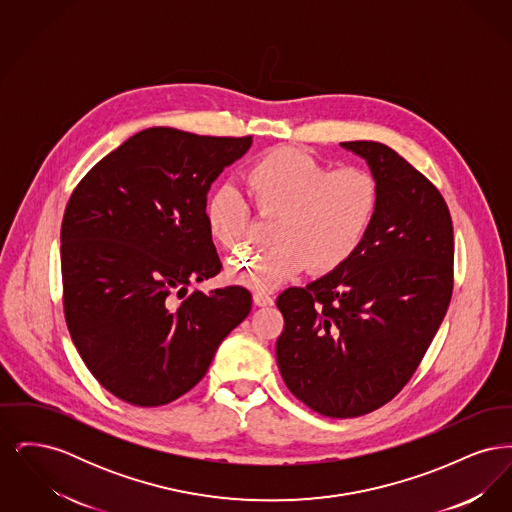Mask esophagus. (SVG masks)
Returning a JSON list of instances; mask_svg holds the SVG:
<instances>
[{
    "label": "esophagus",
    "instance_id": "obj_1",
    "mask_svg": "<svg viewBox=\"0 0 512 512\" xmlns=\"http://www.w3.org/2000/svg\"><path fill=\"white\" fill-rule=\"evenodd\" d=\"M253 303L257 305V307H268V305H272L274 303V299L267 295V293H253Z\"/></svg>",
    "mask_w": 512,
    "mask_h": 512
}]
</instances>
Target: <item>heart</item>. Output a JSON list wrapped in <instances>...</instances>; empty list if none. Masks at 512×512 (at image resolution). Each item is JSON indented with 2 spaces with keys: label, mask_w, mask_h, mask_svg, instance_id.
Instances as JSON below:
<instances>
[{
  "label": "heart",
  "mask_w": 512,
  "mask_h": 512,
  "mask_svg": "<svg viewBox=\"0 0 512 512\" xmlns=\"http://www.w3.org/2000/svg\"><path fill=\"white\" fill-rule=\"evenodd\" d=\"M255 207L278 217L270 230L272 247L245 253L226 268L230 282L270 292L311 265L328 274L347 265L365 244L380 209V184L361 167L332 171L299 147H276L245 171ZM209 238L228 253L247 244L249 207L232 184H220L205 201Z\"/></svg>",
  "instance_id": "b5f03b06"
}]
</instances>
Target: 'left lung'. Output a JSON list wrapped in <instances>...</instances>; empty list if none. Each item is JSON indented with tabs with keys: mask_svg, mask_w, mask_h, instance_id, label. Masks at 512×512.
Masks as SVG:
<instances>
[{
	"mask_svg": "<svg viewBox=\"0 0 512 512\" xmlns=\"http://www.w3.org/2000/svg\"><path fill=\"white\" fill-rule=\"evenodd\" d=\"M380 184L357 255L280 293V374L315 413L355 418L391 401L434 340L453 293V222L438 188L380 142H343Z\"/></svg>",
	"mask_w": 512,
	"mask_h": 512,
	"instance_id": "obj_1",
	"label": "left lung"
}]
</instances>
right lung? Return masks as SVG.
<instances>
[{
  "mask_svg": "<svg viewBox=\"0 0 512 512\" xmlns=\"http://www.w3.org/2000/svg\"><path fill=\"white\" fill-rule=\"evenodd\" d=\"M251 136L146 128L74 188L61 224L65 320L84 365L136 407L167 405L205 376L251 293L188 288L220 272L203 207Z\"/></svg>",
  "mask_w": 512,
  "mask_h": 512,
  "instance_id": "1",
  "label": "right lung"
}]
</instances>
